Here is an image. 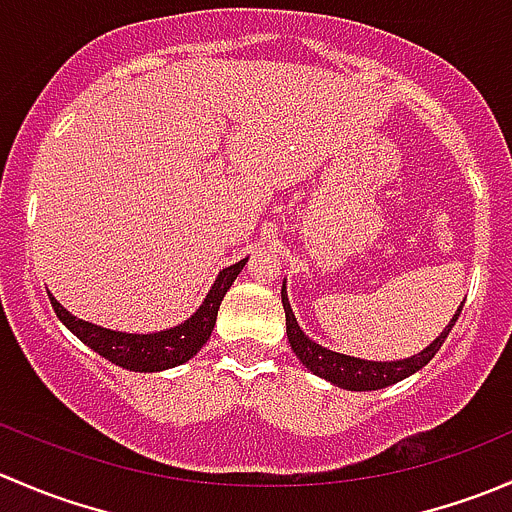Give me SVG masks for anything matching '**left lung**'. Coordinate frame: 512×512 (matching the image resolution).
Returning <instances> with one entry per match:
<instances>
[{"instance_id": "obj_1", "label": "left lung", "mask_w": 512, "mask_h": 512, "mask_svg": "<svg viewBox=\"0 0 512 512\" xmlns=\"http://www.w3.org/2000/svg\"><path fill=\"white\" fill-rule=\"evenodd\" d=\"M466 302V299H463ZM282 307H285V317H287V339L292 352L297 354V359L307 366L312 374H317L319 379L329 381V384L339 386V389L347 391H376V389H386V386L396 384V381L406 379V376L416 374L418 369L428 364V361L436 356L441 344L446 342L448 332L453 329L456 319L461 317V307L456 309V314L451 317L448 327L428 344L426 349L409 356V359H396V361H369V359H356V356H347L332 352V349L322 347L314 339H309L304 334V329L299 327L297 317L292 312V304H289L287 297V282H282Z\"/></svg>"}]
</instances>
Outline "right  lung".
Returning <instances> with one entry per match:
<instances>
[{
  "instance_id": "1",
  "label": "right lung",
  "mask_w": 512,
  "mask_h": 512,
  "mask_svg": "<svg viewBox=\"0 0 512 512\" xmlns=\"http://www.w3.org/2000/svg\"><path fill=\"white\" fill-rule=\"evenodd\" d=\"M245 262L247 257L245 260L235 262V265L225 267V270H220V275L215 277L210 292L205 294L203 304H200L185 322H180L178 327L160 329V332L151 334H131L118 332V329L98 327L94 322L74 317V314L66 307H61L59 299L51 297V294L49 299L56 317H59L61 322H64V327L69 329L71 334H76L86 347H91L96 354H101L103 359L121 366V369L151 374V371H165L173 369V366L185 364V361L193 359V356L205 347V342H208L210 334H213L220 302H223L225 292L230 289L232 282H235V277L242 272Z\"/></svg>"
}]
</instances>
